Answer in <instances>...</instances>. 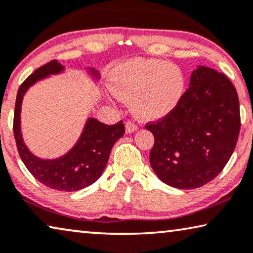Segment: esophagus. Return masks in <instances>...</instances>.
Instances as JSON below:
<instances>
[{
  "mask_svg": "<svg viewBox=\"0 0 253 253\" xmlns=\"http://www.w3.org/2000/svg\"><path fill=\"white\" fill-rule=\"evenodd\" d=\"M137 129H138V126L133 122V121H126V131L127 133L133 132V131H135Z\"/></svg>",
  "mask_w": 253,
  "mask_h": 253,
  "instance_id": "obj_1",
  "label": "esophagus"
}]
</instances>
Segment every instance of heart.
Returning a JSON list of instances; mask_svg holds the SVG:
<instances>
[{
    "label": "heart",
    "instance_id": "heart-1",
    "mask_svg": "<svg viewBox=\"0 0 253 253\" xmlns=\"http://www.w3.org/2000/svg\"><path fill=\"white\" fill-rule=\"evenodd\" d=\"M113 90L132 99L139 118L166 116L177 107L185 93V76L177 65L155 58H134L120 64L111 74Z\"/></svg>",
    "mask_w": 253,
    "mask_h": 253
}]
</instances>
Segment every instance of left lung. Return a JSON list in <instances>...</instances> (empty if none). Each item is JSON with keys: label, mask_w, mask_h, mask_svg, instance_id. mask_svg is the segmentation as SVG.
I'll use <instances>...</instances> for the list:
<instances>
[{"label": "left lung", "mask_w": 253, "mask_h": 253, "mask_svg": "<svg viewBox=\"0 0 253 253\" xmlns=\"http://www.w3.org/2000/svg\"><path fill=\"white\" fill-rule=\"evenodd\" d=\"M240 127L235 86L222 73L199 66L177 107L146 124L155 140L149 162L167 185L201 187L225 168L236 147Z\"/></svg>", "instance_id": "1"}]
</instances>
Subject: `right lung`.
<instances>
[{
	"instance_id": "add662e5",
	"label": "right lung",
	"mask_w": 253,
	"mask_h": 253,
	"mask_svg": "<svg viewBox=\"0 0 253 253\" xmlns=\"http://www.w3.org/2000/svg\"><path fill=\"white\" fill-rule=\"evenodd\" d=\"M64 67L57 60H51L28 76L18 89L13 115V134L17 149L25 167L47 187L61 192H75L93 184L100 177L107 164L112 147L126 132L123 121L108 126L96 119H89L81 138L63 157L42 160L28 151L20 132V109L25 92L36 81L50 74H57ZM91 72L98 78L97 71Z\"/></svg>"
}]
</instances>
